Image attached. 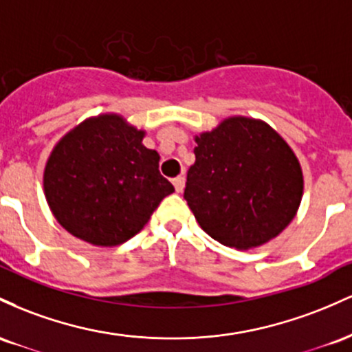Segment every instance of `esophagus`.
<instances>
[{
	"label": "esophagus",
	"mask_w": 352,
	"mask_h": 352,
	"mask_svg": "<svg viewBox=\"0 0 352 352\" xmlns=\"http://www.w3.org/2000/svg\"><path fill=\"white\" fill-rule=\"evenodd\" d=\"M184 183H186V181H184V176H177V177H175V179H173V184H175L176 192H183Z\"/></svg>",
	"instance_id": "1"
}]
</instances>
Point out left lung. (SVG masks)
<instances>
[{
	"label": "left lung",
	"instance_id": "8db88e82",
	"mask_svg": "<svg viewBox=\"0 0 352 352\" xmlns=\"http://www.w3.org/2000/svg\"><path fill=\"white\" fill-rule=\"evenodd\" d=\"M196 143L184 199L212 239L250 250L293 221L302 197V171L274 129L251 118H228L196 136Z\"/></svg>",
	"mask_w": 352,
	"mask_h": 352
}]
</instances>
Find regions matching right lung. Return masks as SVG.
I'll use <instances>...</instances> for the list:
<instances>
[{"mask_svg":"<svg viewBox=\"0 0 352 352\" xmlns=\"http://www.w3.org/2000/svg\"><path fill=\"white\" fill-rule=\"evenodd\" d=\"M118 114L82 121L54 146L45 192L66 231L94 246H116L144 228L175 188L160 173V155Z\"/></svg>","mask_w":352,"mask_h":352,"instance_id":"obj_1","label":"right lung"}]
</instances>
